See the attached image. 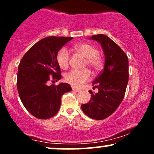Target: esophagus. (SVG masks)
I'll return each instance as SVG.
<instances>
[{"label":"esophagus","instance_id":"esophagus-1","mask_svg":"<svg viewBox=\"0 0 154 154\" xmlns=\"http://www.w3.org/2000/svg\"><path fill=\"white\" fill-rule=\"evenodd\" d=\"M72 91L75 92H79L80 91V90L78 89V88H76L75 87H72Z\"/></svg>","mask_w":154,"mask_h":154}]
</instances>
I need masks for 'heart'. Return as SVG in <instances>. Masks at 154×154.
<instances>
[{"instance_id":"heart-1","label":"heart","mask_w":154,"mask_h":154,"mask_svg":"<svg viewBox=\"0 0 154 154\" xmlns=\"http://www.w3.org/2000/svg\"><path fill=\"white\" fill-rule=\"evenodd\" d=\"M75 50L86 58L87 63L94 71L100 69L102 60L98 56V51L94 46L88 43L77 44L75 46ZM58 64L63 69L67 68L69 63V52L66 48H61L56 54ZM91 78V72L88 69H72L65 75L64 79L75 87L81 85Z\"/></svg>"}]
</instances>
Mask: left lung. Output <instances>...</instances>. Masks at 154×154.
<instances>
[{
    "label": "left lung",
    "instance_id": "obj_1",
    "mask_svg": "<svg viewBox=\"0 0 154 154\" xmlns=\"http://www.w3.org/2000/svg\"><path fill=\"white\" fill-rule=\"evenodd\" d=\"M91 40L100 44L105 56L104 68L93 82L97 93L90 91L91 100L81 108L88 117L104 119L116 110L122 101L129 79V63L126 54L106 35H95Z\"/></svg>",
    "mask_w": 154,
    "mask_h": 154
}]
</instances>
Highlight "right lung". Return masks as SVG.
I'll return each instance as SVG.
<instances>
[{
    "instance_id": "add662e5",
    "label": "right lung",
    "mask_w": 154,
    "mask_h": 154,
    "mask_svg": "<svg viewBox=\"0 0 154 154\" xmlns=\"http://www.w3.org/2000/svg\"><path fill=\"white\" fill-rule=\"evenodd\" d=\"M71 40L72 38L54 36L42 39L29 49L19 63L17 83L19 97L26 110L38 119L56 115L61 106V96L72 91L68 83L47 85L52 78L56 82L61 79L56 54Z\"/></svg>"
}]
</instances>
